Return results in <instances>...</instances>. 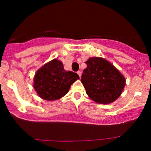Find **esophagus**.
I'll list each match as a JSON object with an SVG mask.
<instances>
[{
	"label": "esophagus",
	"instance_id": "obj_1",
	"mask_svg": "<svg viewBox=\"0 0 151 151\" xmlns=\"http://www.w3.org/2000/svg\"><path fill=\"white\" fill-rule=\"evenodd\" d=\"M77 73H78V74L79 77H80V78H81V74H82V73H81V71H78V72H77Z\"/></svg>",
	"mask_w": 151,
	"mask_h": 151
}]
</instances>
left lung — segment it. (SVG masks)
Wrapping results in <instances>:
<instances>
[{
    "label": "left lung",
    "instance_id": "obj_1",
    "mask_svg": "<svg viewBox=\"0 0 151 151\" xmlns=\"http://www.w3.org/2000/svg\"><path fill=\"white\" fill-rule=\"evenodd\" d=\"M81 82L87 95L96 103L108 104L122 94L125 78L109 61L101 57H92L86 62Z\"/></svg>",
    "mask_w": 151,
    "mask_h": 151
}]
</instances>
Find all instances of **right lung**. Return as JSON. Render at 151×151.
Listing matches in <instances>:
<instances>
[{
  "mask_svg": "<svg viewBox=\"0 0 151 151\" xmlns=\"http://www.w3.org/2000/svg\"><path fill=\"white\" fill-rule=\"evenodd\" d=\"M79 78L76 73L65 70L62 62L55 59L37 70L33 87L40 98L53 101L67 94L70 85Z\"/></svg>",
  "mask_w": 151,
  "mask_h": 151,
  "instance_id": "right-lung-1",
  "label": "right lung"
}]
</instances>
